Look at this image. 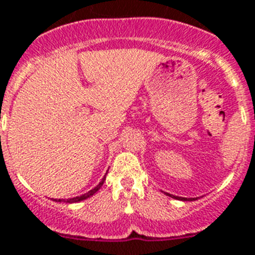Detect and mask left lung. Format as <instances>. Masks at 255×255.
<instances>
[{"instance_id": "8db88e82", "label": "left lung", "mask_w": 255, "mask_h": 255, "mask_svg": "<svg viewBox=\"0 0 255 255\" xmlns=\"http://www.w3.org/2000/svg\"><path fill=\"white\" fill-rule=\"evenodd\" d=\"M168 196H170V197H173V198H177V200H182V201H188V198H184V197H176V196H172V194H169V193H167ZM190 200H192V198H190ZM189 200V201H190Z\"/></svg>"}]
</instances>
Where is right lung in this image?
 Wrapping results in <instances>:
<instances>
[{
  "label": "right lung",
  "mask_w": 255,
  "mask_h": 255,
  "mask_svg": "<svg viewBox=\"0 0 255 255\" xmlns=\"http://www.w3.org/2000/svg\"><path fill=\"white\" fill-rule=\"evenodd\" d=\"M104 180H106V176H104L103 180H102V181H100L99 184H98V185H96L95 188H94V189H91V190H90V192H87V193H85V194H83V196H79V197L69 198V200H66V202H70V204H73V202H79V201H82V200H86V198L91 197L92 194H95L96 192H98V190H99L100 188H102V185H103ZM57 201H61V200H57Z\"/></svg>",
  "instance_id": "add662e5"
}]
</instances>
